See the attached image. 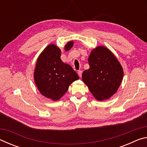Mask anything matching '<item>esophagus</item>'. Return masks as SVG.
I'll return each mask as SVG.
<instances>
[{"mask_svg": "<svg viewBox=\"0 0 147 147\" xmlns=\"http://www.w3.org/2000/svg\"><path fill=\"white\" fill-rule=\"evenodd\" d=\"M82 72L81 71H78V76L80 77V78H81V76H82Z\"/></svg>", "mask_w": 147, "mask_h": 147, "instance_id": "1", "label": "esophagus"}]
</instances>
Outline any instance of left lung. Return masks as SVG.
Instances as JSON below:
<instances>
[{"instance_id": "left-lung-1", "label": "left lung", "mask_w": 147, "mask_h": 147, "mask_svg": "<svg viewBox=\"0 0 147 147\" xmlns=\"http://www.w3.org/2000/svg\"><path fill=\"white\" fill-rule=\"evenodd\" d=\"M89 69L82 73V80L96 100H106L115 94L123 77V69L108 49L96 47L89 56Z\"/></svg>"}]
</instances>
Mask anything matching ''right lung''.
Returning a JSON list of instances; mask_svg holds the SVG:
<instances>
[{"label":"right lung","mask_w":147,"mask_h":147,"mask_svg":"<svg viewBox=\"0 0 147 147\" xmlns=\"http://www.w3.org/2000/svg\"><path fill=\"white\" fill-rule=\"evenodd\" d=\"M73 43L72 41L68 42L65 50H70ZM61 50L55 45H49L39 56L34 74L39 92L54 101L60 99L71 84L79 79L71 66L61 61Z\"/></svg>","instance_id":"right-lung-1"}]
</instances>
